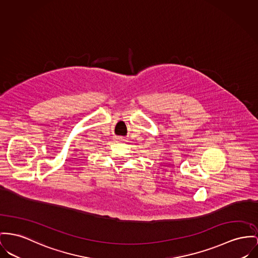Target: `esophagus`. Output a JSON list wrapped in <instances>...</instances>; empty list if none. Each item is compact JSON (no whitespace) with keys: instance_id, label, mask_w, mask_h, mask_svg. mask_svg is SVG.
Masks as SVG:
<instances>
[{"instance_id":"obj_1","label":"esophagus","mask_w":258,"mask_h":258,"mask_svg":"<svg viewBox=\"0 0 258 258\" xmlns=\"http://www.w3.org/2000/svg\"><path fill=\"white\" fill-rule=\"evenodd\" d=\"M117 140H119V141H121V140H122V138H119V139H117Z\"/></svg>"}]
</instances>
